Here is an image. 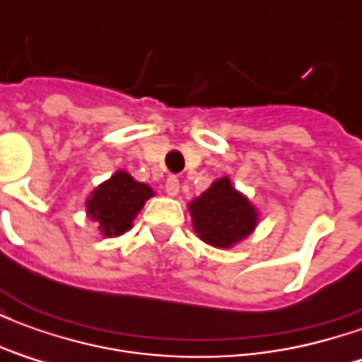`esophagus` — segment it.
Instances as JSON below:
<instances>
[{"label": "esophagus", "instance_id": "esophagus-1", "mask_svg": "<svg viewBox=\"0 0 362 362\" xmlns=\"http://www.w3.org/2000/svg\"><path fill=\"white\" fill-rule=\"evenodd\" d=\"M165 189L168 196H176V194L180 192V180H178L176 176H168V178H166Z\"/></svg>", "mask_w": 362, "mask_h": 362}]
</instances>
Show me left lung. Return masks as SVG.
I'll return each mask as SVG.
<instances>
[{
	"label": "left lung",
	"instance_id": "8db88e82",
	"mask_svg": "<svg viewBox=\"0 0 362 362\" xmlns=\"http://www.w3.org/2000/svg\"><path fill=\"white\" fill-rule=\"evenodd\" d=\"M194 230L204 243L215 248H230L256 228L258 211L225 178L215 180L189 204Z\"/></svg>",
	"mask_w": 362,
	"mask_h": 362
}]
</instances>
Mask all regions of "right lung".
<instances>
[{
    "label": "right lung",
    "instance_id": "obj_1",
    "mask_svg": "<svg viewBox=\"0 0 362 362\" xmlns=\"http://www.w3.org/2000/svg\"><path fill=\"white\" fill-rule=\"evenodd\" d=\"M151 196V186L132 178V174L118 170L90 194L87 215L98 223L104 236H119L132 228L137 213Z\"/></svg>",
    "mask_w": 362,
    "mask_h": 362
}]
</instances>
